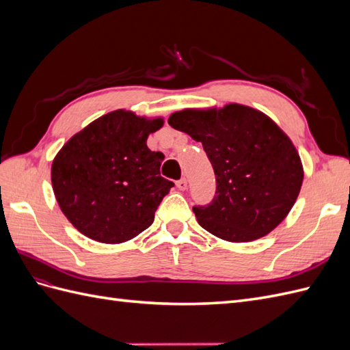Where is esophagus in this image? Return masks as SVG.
<instances>
[{
	"label": "esophagus",
	"instance_id": "esophagus-1",
	"mask_svg": "<svg viewBox=\"0 0 350 350\" xmlns=\"http://www.w3.org/2000/svg\"><path fill=\"white\" fill-rule=\"evenodd\" d=\"M176 188L181 189V191H184V189H187V179H185V178L178 179V181H176Z\"/></svg>",
	"mask_w": 350,
	"mask_h": 350
}]
</instances>
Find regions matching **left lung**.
I'll return each instance as SVG.
<instances>
[{
	"label": "left lung",
	"mask_w": 350,
	"mask_h": 350,
	"mask_svg": "<svg viewBox=\"0 0 350 350\" xmlns=\"http://www.w3.org/2000/svg\"><path fill=\"white\" fill-rule=\"evenodd\" d=\"M172 129L203 144L216 175V196L196 204L201 228L230 242L267 235L289 213L301 191L298 152L267 115L242 105L185 109L169 116Z\"/></svg>",
	"instance_id": "left-lung-1"
}]
</instances>
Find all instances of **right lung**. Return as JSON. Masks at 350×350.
<instances>
[{"instance_id": "add662e5", "label": "right lung", "mask_w": 350, "mask_h": 350, "mask_svg": "<svg viewBox=\"0 0 350 350\" xmlns=\"http://www.w3.org/2000/svg\"><path fill=\"white\" fill-rule=\"evenodd\" d=\"M161 118L113 111L72 135L55 156L51 181L62 213L90 239L120 243L137 237L174 183L161 176L163 154L146 144Z\"/></svg>"}]
</instances>
